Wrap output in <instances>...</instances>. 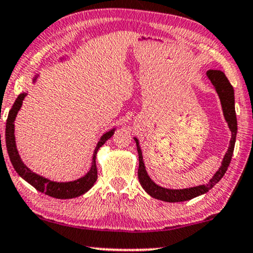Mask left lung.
<instances>
[{"mask_svg": "<svg viewBox=\"0 0 253 253\" xmlns=\"http://www.w3.org/2000/svg\"><path fill=\"white\" fill-rule=\"evenodd\" d=\"M209 80L212 82L215 90H217L219 99L221 102V108H223V113L226 120L227 125H229V128L231 130V140H230V146L229 150H227L226 154H225L223 161H221V166L219 167V169L215 172L213 178L210 180L208 184L205 185H199V186H194L190 188H182V190H171V188H165L161 187L159 185H157L150 175L147 174L145 169L144 160H142V152L141 148L139 146V140L134 138L136 142V150H138L139 154V169H138V178L140 184L144 190L150 194L151 197L156 198V199L163 200V202L167 203H179V202H185V200L193 199L198 196H202L209 192L212 187L214 186L217 182L223 178L225 172L227 171V167H229L231 159H232V154L234 150V144H236V135H237V117H236V111H234V90L233 87L231 86L230 81L227 80V78L225 77V74L221 71H213V69H210L206 73Z\"/></svg>", "mask_w": 253, "mask_h": 253, "instance_id": "8db88e82", "label": "left lung"}]
</instances>
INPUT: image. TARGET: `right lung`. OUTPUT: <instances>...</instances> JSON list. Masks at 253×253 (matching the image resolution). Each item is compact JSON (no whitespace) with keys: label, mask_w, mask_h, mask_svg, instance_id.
Returning <instances> with one entry per match:
<instances>
[{"label":"right lung","mask_w":253,"mask_h":253,"mask_svg":"<svg viewBox=\"0 0 253 253\" xmlns=\"http://www.w3.org/2000/svg\"><path fill=\"white\" fill-rule=\"evenodd\" d=\"M38 75L34 78L33 82H35ZM27 93H21L17 99L15 100L13 107L9 111L7 124H5V146H7L8 156L10 158L11 164H13L15 171L17 172L21 178H23L27 182H29L32 186H34L36 190L40 192L47 194V196L56 198V199H72V198H77L81 194H84L88 190H90L94 185V182L97 179V169H96V153L99 151V148L105 144L107 140L114 134L115 128L108 130L100 138L99 142H97L95 150L93 153V161H92V167L88 171L86 175L81 176L80 179L74 181H66V182H57V181H51L49 179L43 178V176L36 174L23 164V161L21 160V157L17 152L16 148V142H15V135H14V121L16 119L17 112L20 111L22 102L26 97ZM1 140V139H0ZM1 144V142H0Z\"/></svg>","instance_id":"1"}]
</instances>
